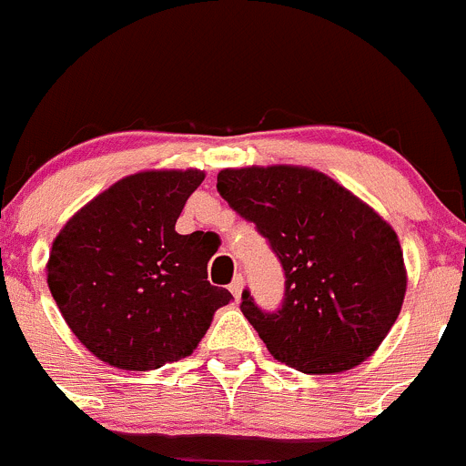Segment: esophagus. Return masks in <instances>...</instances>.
I'll return each instance as SVG.
<instances>
[{"mask_svg":"<svg viewBox=\"0 0 466 466\" xmlns=\"http://www.w3.org/2000/svg\"><path fill=\"white\" fill-rule=\"evenodd\" d=\"M228 289H231V294L235 297V301H239V297H242V289H244V279L242 276H235L233 283L228 285Z\"/></svg>","mask_w":466,"mask_h":466,"instance_id":"esophagus-1","label":"esophagus"}]
</instances>
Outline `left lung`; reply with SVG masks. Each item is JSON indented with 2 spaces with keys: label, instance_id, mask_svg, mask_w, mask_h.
Instances as JSON below:
<instances>
[{
  "label": "left lung",
  "instance_id": "8db88e82",
  "mask_svg": "<svg viewBox=\"0 0 466 466\" xmlns=\"http://www.w3.org/2000/svg\"><path fill=\"white\" fill-rule=\"evenodd\" d=\"M218 190L269 239L285 269L280 310L262 312L248 292L239 303L267 351L303 374L365 362L408 288L394 228L342 183L301 165L227 167Z\"/></svg>",
  "mask_w": 466,
  "mask_h": 466
}]
</instances>
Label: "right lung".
Returning a JSON list of instances; mask_svg holds the SVG:
<instances>
[{
    "instance_id": "obj_1",
    "label": "right lung",
    "mask_w": 466,
    "mask_h": 466,
    "mask_svg": "<svg viewBox=\"0 0 466 466\" xmlns=\"http://www.w3.org/2000/svg\"><path fill=\"white\" fill-rule=\"evenodd\" d=\"M201 169H145L76 210L52 242L47 283L63 319L101 362L151 371L199 347L231 292L208 283V233H177Z\"/></svg>"
}]
</instances>
